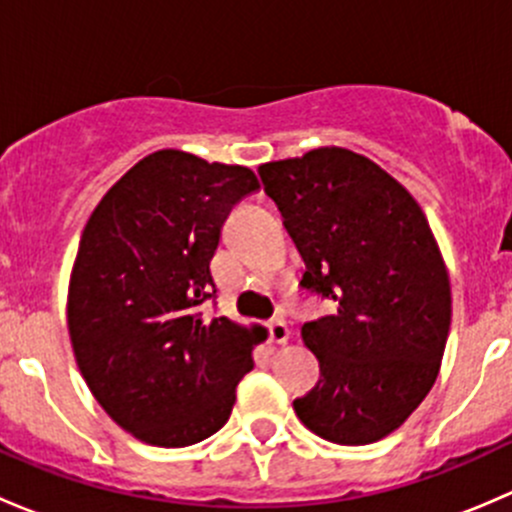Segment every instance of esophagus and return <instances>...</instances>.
I'll return each mask as SVG.
<instances>
[{"label": "esophagus", "instance_id": "34e87169", "mask_svg": "<svg viewBox=\"0 0 512 512\" xmlns=\"http://www.w3.org/2000/svg\"><path fill=\"white\" fill-rule=\"evenodd\" d=\"M267 332H270V342L287 344L289 324L282 317H275V319H270V324H267Z\"/></svg>", "mask_w": 512, "mask_h": 512}]
</instances>
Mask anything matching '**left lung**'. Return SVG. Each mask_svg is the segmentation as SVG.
<instances>
[{"instance_id": "1", "label": "left lung", "mask_w": 512, "mask_h": 512, "mask_svg": "<svg viewBox=\"0 0 512 512\" xmlns=\"http://www.w3.org/2000/svg\"><path fill=\"white\" fill-rule=\"evenodd\" d=\"M307 272L299 287L334 312L304 322L319 381L299 421L342 446L381 441L436 381L451 329V280L414 195L347 148L260 165Z\"/></svg>"}]
</instances>
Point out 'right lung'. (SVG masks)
Returning a JSON list of instances; mask_svg holds the SVG:
<instances>
[{
  "mask_svg": "<svg viewBox=\"0 0 512 512\" xmlns=\"http://www.w3.org/2000/svg\"><path fill=\"white\" fill-rule=\"evenodd\" d=\"M255 190L245 165L165 148L111 185L84 227L66 302L76 364L103 411L151 446L220 431L267 339L200 312L223 223Z\"/></svg>",
  "mask_w": 512,
  "mask_h": 512,
  "instance_id": "add662e5",
  "label": "right lung"
}]
</instances>
